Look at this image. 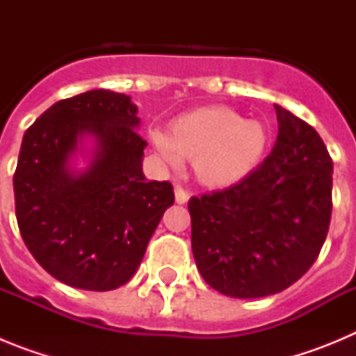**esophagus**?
Here are the masks:
<instances>
[{"instance_id":"1","label":"esophagus","mask_w":356,"mask_h":356,"mask_svg":"<svg viewBox=\"0 0 356 356\" xmlns=\"http://www.w3.org/2000/svg\"><path fill=\"white\" fill-rule=\"evenodd\" d=\"M175 197H176V203L184 205V203H187V201H188L191 194H188L184 187H180V185H178V187L175 188Z\"/></svg>"}]
</instances>
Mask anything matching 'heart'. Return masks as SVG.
<instances>
[{
	"mask_svg": "<svg viewBox=\"0 0 356 356\" xmlns=\"http://www.w3.org/2000/svg\"><path fill=\"white\" fill-rule=\"evenodd\" d=\"M151 140L169 163L178 165L181 156L194 159L197 180L226 187L259 165L269 134L260 121L244 119L228 106H209L176 119L169 135L155 130Z\"/></svg>",
	"mask_w": 356,
	"mask_h": 356,
	"instance_id": "heart-1",
	"label": "heart"
}]
</instances>
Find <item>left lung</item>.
Segmentation results:
<instances>
[{"label":"left lung","mask_w":356,"mask_h":356,"mask_svg":"<svg viewBox=\"0 0 356 356\" xmlns=\"http://www.w3.org/2000/svg\"><path fill=\"white\" fill-rule=\"evenodd\" d=\"M278 137L235 185L188 200L201 276L229 298H264L312 267L332 217L333 162L308 122L275 105Z\"/></svg>","instance_id":"1"}]
</instances>
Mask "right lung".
<instances>
[{"instance_id": "add662e5", "label": "right lung", "mask_w": 356, "mask_h": 356, "mask_svg": "<svg viewBox=\"0 0 356 356\" xmlns=\"http://www.w3.org/2000/svg\"><path fill=\"white\" fill-rule=\"evenodd\" d=\"M139 121L130 96L97 89L56 102L24 134L14 175L19 232L62 284L103 292L130 282L175 203L169 181L144 178ZM85 134L97 149L76 175L68 159Z\"/></svg>"}]
</instances>
